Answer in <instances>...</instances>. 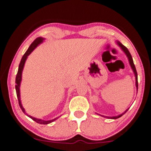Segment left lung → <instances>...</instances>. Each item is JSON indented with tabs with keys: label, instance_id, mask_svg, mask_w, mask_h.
I'll return each mask as SVG.
<instances>
[{
	"label": "left lung",
	"instance_id": "obj_1",
	"mask_svg": "<svg viewBox=\"0 0 151 151\" xmlns=\"http://www.w3.org/2000/svg\"><path fill=\"white\" fill-rule=\"evenodd\" d=\"M116 42H117V44L119 45V46L121 47V49H122V51L124 52V53H125V55H127V58H128V60H129V65H130L131 68H132V71H133V73H134V75H135V86H136L137 91H138V75H137L136 69H135V65H134L133 60H132V56H131L130 53H129V50L127 49V47L124 46V45H123V44H121V42H119V41H116ZM128 109H127V110H126L124 113H122V114H119V115H117V116H114V117H108V116L101 115V114H99V115L103 116V117H106V118H109V119H117V118H119V117H121V116L123 115V114H125V113L127 112V111H128Z\"/></svg>",
	"mask_w": 151,
	"mask_h": 151
}]
</instances>
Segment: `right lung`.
<instances>
[{"instance_id":"1","label":"right lung","mask_w":151,"mask_h":151,"mask_svg":"<svg viewBox=\"0 0 151 151\" xmlns=\"http://www.w3.org/2000/svg\"><path fill=\"white\" fill-rule=\"evenodd\" d=\"M45 40V38L43 37H38L34 41V42L31 43V45L29 46L28 49L27 50V52L24 53V55H23L22 57V60H21L20 63H19V70H18V73L17 75H16V94H17V97H18V100H19V106H20L21 109L22 110V111L27 116H28L29 117L34 120L35 122L38 123L40 124H50V123L53 122L55 121V120L58 118V117H56L55 119H52V120H50V121H44V120H42V119H38V118H36V117H32V116L28 115L27 113L25 112V110L23 108L22 105V102H21V97H20V85H21V81H22V71H23V69H24V63H25L26 60H27V57L28 55H30V53L33 52V51L39 45L40 43H42L43 42V40Z\"/></svg>"}]
</instances>
